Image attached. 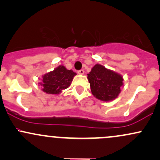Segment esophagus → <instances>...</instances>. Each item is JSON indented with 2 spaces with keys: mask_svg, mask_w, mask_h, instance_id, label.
Instances as JSON below:
<instances>
[{
  "mask_svg": "<svg viewBox=\"0 0 160 160\" xmlns=\"http://www.w3.org/2000/svg\"><path fill=\"white\" fill-rule=\"evenodd\" d=\"M78 74H80V75H82L84 74V71H83V70H80V71H78Z\"/></svg>",
  "mask_w": 160,
  "mask_h": 160,
  "instance_id": "obj_1",
  "label": "esophagus"
}]
</instances>
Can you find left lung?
<instances>
[{
	"label": "left lung",
	"instance_id": "obj_1",
	"mask_svg": "<svg viewBox=\"0 0 160 160\" xmlns=\"http://www.w3.org/2000/svg\"><path fill=\"white\" fill-rule=\"evenodd\" d=\"M92 94L103 102H111L118 97L123 86L122 76L96 64L87 74Z\"/></svg>",
	"mask_w": 160,
	"mask_h": 160
}]
</instances>
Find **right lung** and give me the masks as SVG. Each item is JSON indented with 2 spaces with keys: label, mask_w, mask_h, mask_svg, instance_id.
<instances>
[{
  "label": "right lung",
  "mask_w": 160,
  "mask_h": 160,
  "mask_svg": "<svg viewBox=\"0 0 160 160\" xmlns=\"http://www.w3.org/2000/svg\"><path fill=\"white\" fill-rule=\"evenodd\" d=\"M76 74L72 70H68L64 65H59L53 71L43 74L39 84L42 86V91L47 94L58 95L68 88Z\"/></svg>",
  "instance_id": "right-lung-1"
}]
</instances>
